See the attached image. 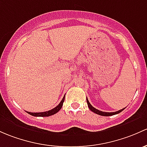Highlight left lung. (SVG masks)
Here are the masks:
<instances>
[{
  "mask_svg": "<svg viewBox=\"0 0 147 147\" xmlns=\"http://www.w3.org/2000/svg\"><path fill=\"white\" fill-rule=\"evenodd\" d=\"M86 102H87V105H88V107H89V109H90L91 111H92V112L98 114V115H102V116H111V115H115V114H118L119 113L122 112L123 110H124L125 108H124V109H121V110L120 111H116V112H112V113H108V112H103V111H101L99 110H98V109H95V108H94L93 106L91 105V103H89V101H88L87 98H86Z\"/></svg>",
  "mask_w": 147,
  "mask_h": 147,
  "instance_id": "left-lung-1",
  "label": "left lung"
}]
</instances>
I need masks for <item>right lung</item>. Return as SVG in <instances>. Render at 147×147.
I'll return each mask as SVG.
<instances>
[{"label":"right lung","mask_w":147,"mask_h":147,"mask_svg":"<svg viewBox=\"0 0 147 147\" xmlns=\"http://www.w3.org/2000/svg\"><path fill=\"white\" fill-rule=\"evenodd\" d=\"M64 101H65V96H63V99H62V101L61 102H60L59 104H58L55 108L51 109V110L46 111V112H41V113H31V112H27V113H28L29 114H30L31 115H33V116H36V117L50 116V115H54V114H55L56 113H58V111L61 110L62 106H63V102H64Z\"/></svg>","instance_id":"obj_1"}]
</instances>
